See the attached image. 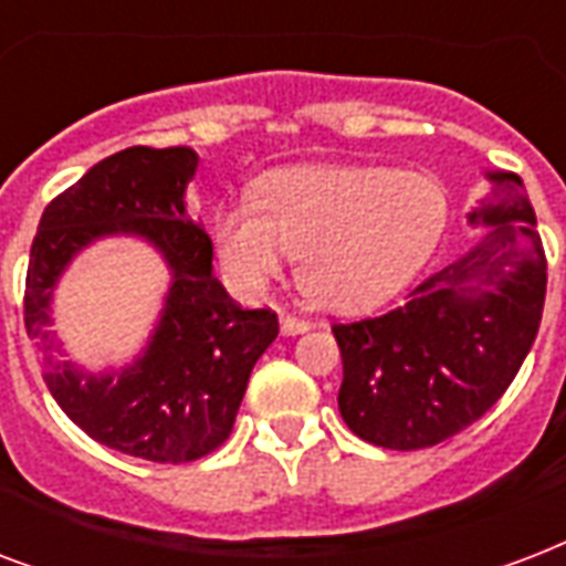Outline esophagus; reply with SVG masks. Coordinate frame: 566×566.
I'll return each mask as SVG.
<instances>
[{"label": "esophagus", "mask_w": 566, "mask_h": 566, "mask_svg": "<svg viewBox=\"0 0 566 566\" xmlns=\"http://www.w3.org/2000/svg\"><path fill=\"white\" fill-rule=\"evenodd\" d=\"M279 329H282V335H302V332L312 329V323L300 321V317H293V314H282V317H279Z\"/></svg>", "instance_id": "esophagus-1"}]
</instances>
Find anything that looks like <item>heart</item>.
Instances as JSON below:
<instances>
[{
	"label": "heart",
	"instance_id": "heart-1",
	"mask_svg": "<svg viewBox=\"0 0 566 566\" xmlns=\"http://www.w3.org/2000/svg\"><path fill=\"white\" fill-rule=\"evenodd\" d=\"M448 201L416 171L291 166L216 216L219 264L237 291L261 293L302 258L300 284L329 312H368L398 296L437 252Z\"/></svg>",
	"mask_w": 566,
	"mask_h": 566
}]
</instances>
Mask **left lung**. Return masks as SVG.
<instances>
[{
  "mask_svg": "<svg viewBox=\"0 0 566 566\" xmlns=\"http://www.w3.org/2000/svg\"><path fill=\"white\" fill-rule=\"evenodd\" d=\"M472 213L486 228L395 312L335 323L340 418L370 446L416 451L484 416L532 350L546 300L537 216L513 171H486Z\"/></svg>",
  "mask_w": 566,
  "mask_h": 566,
  "instance_id": "obj_1",
  "label": "left lung"
}]
</instances>
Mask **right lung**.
Masks as SVG:
<instances>
[{
	"mask_svg": "<svg viewBox=\"0 0 566 566\" xmlns=\"http://www.w3.org/2000/svg\"><path fill=\"white\" fill-rule=\"evenodd\" d=\"M192 148H136L101 159L46 205L25 275V332L43 382L94 442L154 463H189L234 427L254 361L279 335L266 308H240L213 275V243L187 213ZM106 235L145 239L164 258L169 291L146 347L120 369L66 359L52 332L63 270Z\"/></svg>",
	"mask_w": 566,
	"mask_h": 566,
	"instance_id": "add662e5",
	"label": "right lung"
}]
</instances>
